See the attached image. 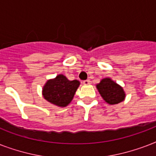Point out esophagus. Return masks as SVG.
<instances>
[{
    "label": "esophagus",
    "mask_w": 156,
    "mask_h": 156,
    "mask_svg": "<svg viewBox=\"0 0 156 156\" xmlns=\"http://www.w3.org/2000/svg\"><path fill=\"white\" fill-rule=\"evenodd\" d=\"M83 84H84V85H89V84H90V81L89 80V79H87V80H85V81H83Z\"/></svg>",
    "instance_id": "obj_1"
}]
</instances>
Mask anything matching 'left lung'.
Segmentation results:
<instances>
[{"label": "left lung", "mask_w": 156, "mask_h": 156, "mask_svg": "<svg viewBox=\"0 0 156 156\" xmlns=\"http://www.w3.org/2000/svg\"><path fill=\"white\" fill-rule=\"evenodd\" d=\"M96 88L104 101L110 105L119 104L126 99V92L123 87L110 78L101 79L96 84Z\"/></svg>", "instance_id": "8db88e82"}]
</instances>
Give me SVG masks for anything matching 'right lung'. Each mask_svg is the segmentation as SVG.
Here are the masks:
<instances>
[{
  "label": "right lung",
  "mask_w": 156,
  "mask_h": 156,
  "mask_svg": "<svg viewBox=\"0 0 156 156\" xmlns=\"http://www.w3.org/2000/svg\"><path fill=\"white\" fill-rule=\"evenodd\" d=\"M79 85V81H70L63 74H58L45 83L42 89L43 97L56 106L65 108L72 101Z\"/></svg>",
  "instance_id": "obj_1"
}]
</instances>
